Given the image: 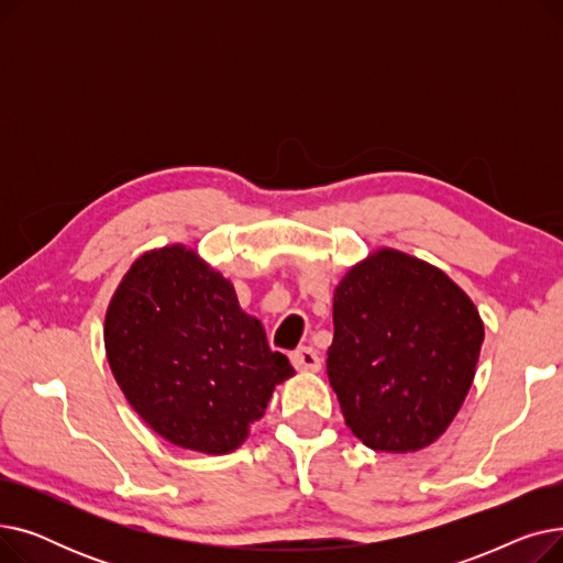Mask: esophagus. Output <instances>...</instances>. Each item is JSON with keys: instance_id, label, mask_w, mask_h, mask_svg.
Here are the masks:
<instances>
[{"instance_id": "obj_1", "label": "esophagus", "mask_w": 563, "mask_h": 563, "mask_svg": "<svg viewBox=\"0 0 563 563\" xmlns=\"http://www.w3.org/2000/svg\"><path fill=\"white\" fill-rule=\"evenodd\" d=\"M291 365L299 372H319L321 369V356L312 346H301L291 353Z\"/></svg>"}]
</instances>
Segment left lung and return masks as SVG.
<instances>
[{
  "instance_id": "left-lung-1",
  "label": "left lung",
  "mask_w": 563,
  "mask_h": 563,
  "mask_svg": "<svg viewBox=\"0 0 563 563\" xmlns=\"http://www.w3.org/2000/svg\"><path fill=\"white\" fill-rule=\"evenodd\" d=\"M333 327L327 372L353 435L406 454L445 433L484 342L475 303L448 274L380 249L335 287Z\"/></svg>"
}]
</instances>
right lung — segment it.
Segmentation results:
<instances>
[{"label":"right lung","mask_w":563,"mask_h":563,"mask_svg":"<svg viewBox=\"0 0 563 563\" xmlns=\"http://www.w3.org/2000/svg\"><path fill=\"white\" fill-rule=\"evenodd\" d=\"M109 367L143 422L177 448L228 454L294 374L230 280L180 244L143 253L104 317Z\"/></svg>","instance_id":"obj_1"}]
</instances>
